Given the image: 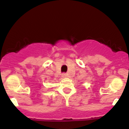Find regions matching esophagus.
<instances>
[{
	"label": "esophagus",
	"instance_id": "1",
	"mask_svg": "<svg viewBox=\"0 0 129 129\" xmlns=\"http://www.w3.org/2000/svg\"><path fill=\"white\" fill-rule=\"evenodd\" d=\"M62 75V77H67V74H66V73H63Z\"/></svg>",
	"mask_w": 129,
	"mask_h": 129
}]
</instances>
